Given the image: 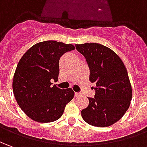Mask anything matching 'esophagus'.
I'll return each mask as SVG.
<instances>
[{
	"label": "esophagus",
	"mask_w": 147,
	"mask_h": 147,
	"mask_svg": "<svg viewBox=\"0 0 147 147\" xmlns=\"http://www.w3.org/2000/svg\"><path fill=\"white\" fill-rule=\"evenodd\" d=\"M81 94L80 93H75V97H79Z\"/></svg>",
	"instance_id": "obj_1"
}]
</instances>
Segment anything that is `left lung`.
I'll list each match as a JSON object with an SVG mask.
<instances>
[{"label":"left lung","mask_w":147,"mask_h":147,"mask_svg":"<svg viewBox=\"0 0 147 147\" xmlns=\"http://www.w3.org/2000/svg\"><path fill=\"white\" fill-rule=\"evenodd\" d=\"M90 69V81L96 84L94 98L82 110V117L91 126L106 127L120 120L128 110L132 88L127 70L121 58L98 43L76 45Z\"/></svg>","instance_id":"obj_1"}]
</instances>
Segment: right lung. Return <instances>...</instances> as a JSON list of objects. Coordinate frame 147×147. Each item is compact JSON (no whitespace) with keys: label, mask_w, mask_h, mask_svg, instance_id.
<instances>
[{"label":"right lung","mask_w":147,"mask_h":147,"mask_svg":"<svg viewBox=\"0 0 147 147\" xmlns=\"http://www.w3.org/2000/svg\"><path fill=\"white\" fill-rule=\"evenodd\" d=\"M75 49L71 44L56 41L37 43L19 61L13 81L17 102L29 118L37 122L56 121L74 98L71 88L61 90L51 81L57 80L59 60L65 53Z\"/></svg>","instance_id":"right-lung-1"}]
</instances>
